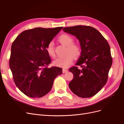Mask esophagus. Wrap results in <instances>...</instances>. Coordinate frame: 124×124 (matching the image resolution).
Segmentation results:
<instances>
[{
  "label": "esophagus",
  "mask_w": 124,
  "mask_h": 124,
  "mask_svg": "<svg viewBox=\"0 0 124 124\" xmlns=\"http://www.w3.org/2000/svg\"><path fill=\"white\" fill-rule=\"evenodd\" d=\"M68 70H67V69H62V72L63 73H66V72H68Z\"/></svg>",
  "instance_id": "34e87169"
}]
</instances>
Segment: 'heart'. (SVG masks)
I'll return each mask as SVG.
<instances>
[{"label": "heart", "instance_id": "b5f03b06", "mask_svg": "<svg viewBox=\"0 0 124 124\" xmlns=\"http://www.w3.org/2000/svg\"><path fill=\"white\" fill-rule=\"evenodd\" d=\"M59 42L67 46L65 56L58 57L54 61V65L63 68H66L70 66L73 62V56L74 58L78 57L80 54L81 49L78 45L73 43V39L71 36L67 34H63L59 37ZM46 50L47 53L52 58H55V54L54 47V43L50 42L47 44Z\"/></svg>", "mask_w": 124, "mask_h": 124}]
</instances>
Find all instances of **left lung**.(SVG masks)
I'll list each match as a JSON object with an SVG mask.
<instances>
[{"instance_id":"1","label":"left lung","mask_w":124,"mask_h":124,"mask_svg":"<svg viewBox=\"0 0 124 124\" xmlns=\"http://www.w3.org/2000/svg\"><path fill=\"white\" fill-rule=\"evenodd\" d=\"M76 36L80 43L81 53L76 65L69 69L73 78L70 90L81 98H89L98 93L106 84L112 64L110 47L106 39L95 28L78 25L63 28Z\"/></svg>"}]
</instances>
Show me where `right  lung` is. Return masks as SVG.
<instances>
[{
	"label": "right lung",
	"mask_w": 124,
	"mask_h": 124,
	"mask_svg": "<svg viewBox=\"0 0 124 124\" xmlns=\"http://www.w3.org/2000/svg\"><path fill=\"white\" fill-rule=\"evenodd\" d=\"M62 28L26 30L12 43L10 68L15 84L25 95L31 98L46 95L51 90L55 78L62 74L61 68L47 67L51 59L46 48Z\"/></svg>",
	"instance_id": "right-lung-1"
}]
</instances>
